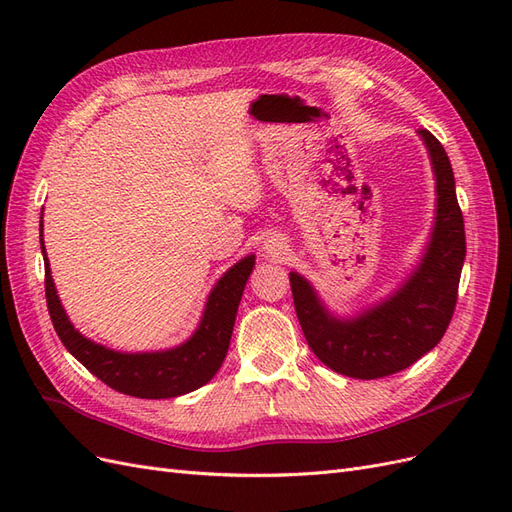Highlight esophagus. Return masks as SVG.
I'll list each match as a JSON object with an SVG mask.
<instances>
[{"mask_svg": "<svg viewBox=\"0 0 512 512\" xmlns=\"http://www.w3.org/2000/svg\"><path fill=\"white\" fill-rule=\"evenodd\" d=\"M265 250H267V254H271V256H280V254L284 252V243H282L280 239H269V241L265 243Z\"/></svg>", "mask_w": 512, "mask_h": 512, "instance_id": "esophagus-1", "label": "esophagus"}]
</instances>
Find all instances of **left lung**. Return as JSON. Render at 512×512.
I'll list each match as a JSON object with an SVG mask.
<instances>
[{
  "instance_id": "obj_1",
  "label": "left lung",
  "mask_w": 512,
  "mask_h": 512,
  "mask_svg": "<svg viewBox=\"0 0 512 512\" xmlns=\"http://www.w3.org/2000/svg\"><path fill=\"white\" fill-rule=\"evenodd\" d=\"M436 173L438 215L427 254L410 280L389 301L354 320L327 314L301 275L290 273V288L307 346L337 374L376 380L397 374L436 348L455 314L466 230L455 194V177L442 143L418 130Z\"/></svg>"
}]
</instances>
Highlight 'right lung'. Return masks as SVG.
I'll return each mask as SVG.
<instances>
[{
  "label": "right lung",
  "instance_id": "1",
  "mask_svg": "<svg viewBox=\"0 0 512 512\" xmlns=\"http://www.w3.org/2000/svg\"><path fill=\"white\" fill-rule=\"evenodd\" d=\"M40 243L44 254L46 307H49L53 327L61 344L68 348L74 359H79L106 386L141 399H168L196 391L215 376L230 346L241 294L254 269V256L239 260L235 267L224 273L218 286L209 294L200 327L188 342L166 352L121 354L94 344L72 327L55 292L44 241L40 239Z\"/></svg>",
  "mask_w": 512,
  "mask_h": 512
}]
</instances>
